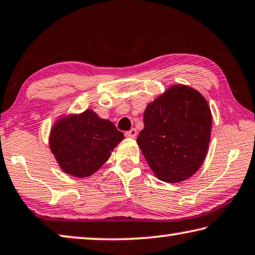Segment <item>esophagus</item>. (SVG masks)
Wrapping results in <instances>:
<instances>
[{"label":"esophagus","instance_id":"esophagus-1","mask_svg":"<svg viewBox=\"0 0 255 255\" xmlns=\"http://www.w3.org/2000/svg\"><path fill=\"white\" fill-rule=\"evenodd\" d=\"M136 135H137V130H136L135 128H131L129 131L125 132V136L128 137V138H135Z\"/></svg>","mask_w":255,"mask_h":255}]
</instances>
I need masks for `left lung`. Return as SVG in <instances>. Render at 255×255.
Instances as JSON below:
<instances>
[{
  "label": "left lung",
  "instance_id": "obj_1",
  "mask_svg": "<svg viewBox=\"0 0 255 255\" xmlns=\"http://www.w3.org/2000/svg\"><path fill=\"white\" fill-rule=\"evenodd\" d=\"M210 132L211 112L206 99L189 86L173 85L146 107L137 144L155 175L176 183L199 170Z\"/></svg>",
  "mask_w": 255,
  "mask_h": 255
}]
</instances>
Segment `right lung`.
I'll use <instances>...</instances> for the list:
<instances>
[{
  "label": "right lung",
  "mask_w": 255,
  "mask_h": 255,
  "mask_svg": "<svg viewBox=\"0 0 255 255\" xmlns=\"http://www.w3.org/2000/svg\"><path fill=\"white\" fill-rule=\"evenodd\" d=\"M124 139L109 120L92 110L60 119L51 129L50 149L64 172L76 178L93 174Z\"/></svg>",
  "instance_id": "right-lung-1"
}]
</instances>
